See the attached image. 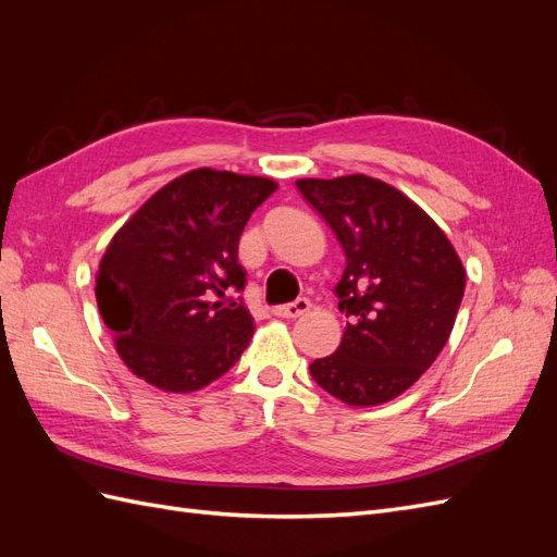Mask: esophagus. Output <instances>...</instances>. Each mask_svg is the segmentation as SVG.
Instances as JSON below:
<instances>
[{
    "instance_id": "esophagus-1",
    "label": "esophagus",
    "mask_w": 557,
    "mask_h": 557,
    "mask_svg": "<svg viewBox=\"0 0 557 557\" xmlns=\"http://www.w3.org/2000/svg\"><path fill=\"white\" fill-rule=\"evenodd\" d=\"M309 299L307 297H299L295 301H290V305H281V307H274V315L278 318H297V315H305L309 311Z\"/></svg>"
}]
</instances>
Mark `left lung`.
Returning a JSON list of instances; mask_svg holds the SVG:
<instances>
[{"label": "left lung", "mask_w": 557, "mask_h": 557, "mask_svg": "<svg viewBox=\"0 0 557 557\" xmlns=\"http://www.w3.org/2000/svg\"><path fill=\"white\" fill-rule=\"evenodd\" d=\"M297 188L346 252L334 288L348 318L344 339L309 364L311 376L348 407L391 401L446 346L465 295L462 262L440 225L379 178H301Z\"/></svg>", "instance_id": "left-lung-1"}]
</instances>
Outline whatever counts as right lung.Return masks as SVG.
I'll list each match as a JSON object with an SVG mask.
<instances>
[{"instance_id": "obj_1", "label": "right lung", "mask_w": 557, "mask_h": 557, "mask_svg": "<svg viewBox=\"0 0 557 557\" xmlns=\"http://www.w3.org/2000/svg\"><path fill=\"white\" fill-rule=\"evenodd\" d=\"M276 188L205 166L166 183L115 232L95 295L132 374L193 393L237 364L256 330L237 297L239 237Z\"/></svg>"}]
</instances>
